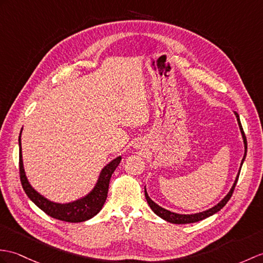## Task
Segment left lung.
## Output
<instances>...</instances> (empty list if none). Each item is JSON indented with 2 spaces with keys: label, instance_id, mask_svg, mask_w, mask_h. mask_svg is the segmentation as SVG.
I'll return each instance as SVG.
<instances>
[{
  "label": "left lung",
  "instance_id": "left-lung-1",
  "mask_svg": "<svg viewBox=\"0 0 263 263\" xmlns=\"http://www.w3.org/2000/svg\"><path fill=\"white\" fill-rule=\"evenodd\" d=\"M235 117H236V120H237V123H239V126H240V131H241V134H242V138H243V142H244V156H243V159L241 161V166H240V170H241V167L243 164V161L244 159H246V156H247V149H248V144H247V138H246V134H244V131H243V127H242V124H241V121H240V117L239 114H237L236 112H234ZM240 170H239V174H237L236 178H235V181L233 186H232V188L230 189V192L228 193L227 196H225L221 201L217 205H215L214 207H212V209L207 210V211H204V212H200V213H196V214H177V213H174V212H170L166 209H163V207L159 206L158 204H156L154 200H152L150 197L148 193H146L145 188H144V195H145V198H146V201H148L149 206L151 207V210L154 211L156 214L163 218L164 221L167 222H170V223H174V224H189V223H195V222H198V221H201V219H205L206 217H210L212 215H214L215 213H217L218 211H221L223 207L227 205L228 201L230 200L232 194H233L234 192V188H235V185L237 182V179H239V176H240Z\"/></svg>",
  "mask_w": 263,
  "mask_h": 263
}]
</instances>
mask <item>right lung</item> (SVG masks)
<instances>
[{"label":"right lung","mask_w":263,"mask_h":263,"mask_svg":"<svg viewBox=\"0 0 263 263\" xmlns=\"http://www.w3.org/2000/svg\"><path fill=\"white\" fill-rule=\"evenodd\" d=\"M21 132L19 136L20 179H21L23 191L26 192L28 197L31 199L41 211H44L47 215L56 219H60V221L69 222V223H79V222H85L87 221V219L94 217L97 213L102 210L104 203H105L106 197H107V192H108L109 179H111L114 170L119 166L122 158L121 157L115 158L114 160L108 162L106 166L102 169L95 187L91 189V192L87 194L86 196L66 204L54 203V201L49 200L46 197L42 196V195L36 192L28 181V178L23 168L22 150H21Z\"/></svg>","instance_id":"1"}]
</instances>
